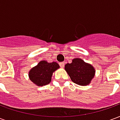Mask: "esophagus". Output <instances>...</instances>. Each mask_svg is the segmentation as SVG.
<instances>
[{
	"mask_svg": "<svg viewBox=\"0 0 120 120\" xmlns=\"http://www.w3.org/2000/svg\"><path fill=\"white\" fill-rule=\"evenodd\" d=\"M64 64H65L64 62H60V67H61V68H64Z\"/></svg>",
	"mask_w": 120,
	"mask_h": 120,
	"instance_id": "34e87169",
	"label": "esophagus"
}]
</instances>
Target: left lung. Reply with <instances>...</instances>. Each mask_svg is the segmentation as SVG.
<instances>
[{"label":"left lung","instance_id":"8db88e82","mask_svg":"<svg viewBox=\"0 0 120 120\" xmlns=\"http://www.w3.org/2000/svg\"><path fill=\"white\" fill-rule=\"evenodd\" d=\"M65 70L72 82L80 86L89 85L95 75V69L93 65L78 58L73 59L71 64H65Z\"/></svg>","mask_w":120,"mask_h":120}]
</instances>
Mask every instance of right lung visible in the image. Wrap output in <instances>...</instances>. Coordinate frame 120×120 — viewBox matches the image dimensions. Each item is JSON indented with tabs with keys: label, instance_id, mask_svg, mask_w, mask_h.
<instances>
[{
	"label": "right lung",
	"instance_id": "1",
	"mask_svg": "<svg viewBox=\"0 0 120 120\" xmlns=\"http://www.w3.org/2000/svg\"><path fill=\"white\" fill-rule=\"evenodd\" d=\"M60 68L57 63L42 60L29 71V78L38 86H44L51 82L52 73Z\"/></svg>",
	"mask_w": 120,
	"mask_h": 120
}]
</instances>
